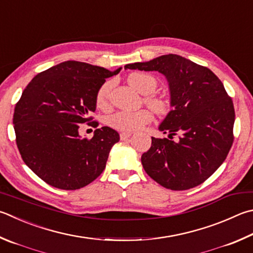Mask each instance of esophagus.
Returning <instances> with one entry per match:
<instances>
[{"label": "esophagus", "instance_id": "esophagus-1", "mask_svg": "<svg viewBox=\"0 0 253 253\" xmlns=\"http://www.w3.org/2000/svg\"><path fill=\"white\" fill-rule=\"evenodd\" d=\"M131 136V132H122L121 134V139L122 140H126L127 138H129Z\"/></svg>", "mask_w": 253, "mask_h": 253}]
</instances>
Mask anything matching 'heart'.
<instances>
[{"label": "heart", "mask_w": 253, "mask_h": 253, "mask_svg": "<svg viewBox=\"0 0 253 253\" xmlns=\"http://www.w3.org/2000/svg\"><path fill=\"white\" fill-rule=\"evenodd\" d=\"M129 84L142 95H149L157 88L158 82L153 75L147 73H132L128 77ZM112 89V83H105L97 91L96 95V103L99 107H106L109 100V94ZM146 103L150 108L157 114L164 115L169 111V104L162 97L158 96H147ZM151 114L147 109H140L137 112H126L119 111L109 115L107 117V124L114 129L122 131H131L139 129L146 124L150 123Z\"/></svg>", "instance_id": "1"}]
</instances>
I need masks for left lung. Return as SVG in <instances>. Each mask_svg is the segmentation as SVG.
<instances>
[{"mask_svg": "<svg viewBox=\"0 0 253 253\" xmlns=\"http://www.w3.org/2000/svg\"><path fill=\"white\" fill-rule=\"evenodd\" d=\"M127 68L162 73L170 90L171 111L159 125L170 139L151 137V147L141 156L145 171L171 190L203 183L221 166L233 142L235 108L221 81L209 68L176 54ZM176 134L178 140L172 141Z\"/></svg>", "mask_w": 253, "mask_h": 253, "instance_id": "left-lung-1", "label": "left lung"}]
</instances>
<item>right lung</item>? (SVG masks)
Segmentation results:
<instances>
[{"instance_id": "right-lung-1", "label": "right lung", "mask_w": 253, "mask_h": 253, "mask_svg": "<svg viewBox=\"0 0 253 253\" xmlns=\"http://www.w3.org/2000/svg\"><path fill=\"white\" fill-rule=\"evenodd\" d=\"M90 64L66 61L36 75L15 105L13 124L23 162L48 185L76 190L94 181L106 167L119 134L104 126L90 139L80 127L91 122L96 95L106 79L118 74Z\"/></svg>"}]
</instances>
